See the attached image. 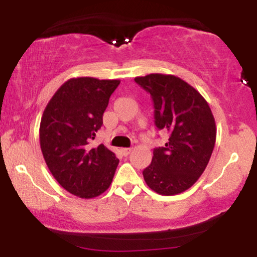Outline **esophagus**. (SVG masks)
<instances>
[{
  "label": "esophagus",
  "instance_id": "obj_1",
  "mask_svg": "<svg viewBox=\"0 0 257 257\" xmlns=\"http://www.w3.org/2000/svg\"><path fill=\"white\" fill-rule=\"evenodd\" d=\"M131 152H132V149H120V153H122L123 156H128Z\"/></svg>",
  "mask_w": 257,
  "mask_h": 257
}]
</instances>
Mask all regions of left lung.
Listing matches in <instances>:
<instances>
[{"label":"left lung","instance_id":"1","mask_svg":"<svg viewBox=\"0 0 257 257\" xmlns=\"http://www.w3.org/2000/svg\"><path fill=\"white\" fill-rule=\"evenodd\" d=\"M134 81L151 95L156 126L169 134L166 146L153 150L144 179L163 196L184 192L199 179L213 153L216 126L210 107L192 85L176 76L151 73Z\"/></svg>","mask_w":257,"mask_h":257}]
</instances>
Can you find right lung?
I'll return each instance as SVG.
<instances>
[{
	"instance_id": "obj_1",
	"label": "right lung",
	"mask_w": 257,
	"mask_h": 257,
	"mask_svg": "<svg viewBox=\"0 0 257 257\" xmlns=\"http://www.w3.org/2000/svg\"><path fill=\"white\" fill-rule=\"evenodd\" d=\"M118 79L78 77L55 91L43 112L40 144L52 175L67 192L94 198L110 187L119 159L90 146Z\"/></svg>"
}]
</instances>
